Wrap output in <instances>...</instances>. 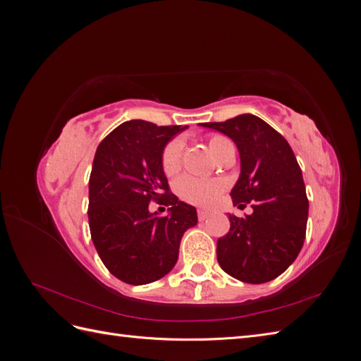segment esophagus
Here are the masks:
<instances>
[{
	"mask_svg": "<svg viewBox=\"0 0 361 361\" xmlns=\"http://www.w3.org/2000/svg\"><path fill=\"white\" fill-rule=\"evenodd\" d=\"M209 215H211V212H209V211H204V209H199V211H197V216H199V220H200V221L206 220V218L209 216Z\"/></svg>",
	"mask_w": 361,
	"mask_h": 361,
	"instance_id": "1",
	"label": "esophagus"
}]
</instances>
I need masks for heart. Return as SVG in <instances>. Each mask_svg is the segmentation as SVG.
<instances>
[{
  "label": "heart",
  "mask_w": 361,
  "mask_h": 361,
  "mask_svg": "<svg viewBox=\"0 0 361 361\" xmlns=\"http://www.w3.org/2000/svg\"><path fill=\"white\" fill-rule=\"evenodd\" d=\"M209 149L215 157H218L221 152L231 146L232 143L227 138L221 135H212L209 137ZM182 152H183V141L180 138H174L166 145L161 154V167L166 176H173L180 169L182 162ZM224 190V183L221 180H203L195 179L191 176H183L176 183V191L179 197L185 202L197 206H207L211 204L218 195Z\"/></svg>",
  "instance_id": "obj_1"
}]
</instances>
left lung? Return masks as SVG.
<instances>
[{
  "instance_id": "1",
  "label": "left lung",
  "mask_w": 361,
  "mask_h": 361,
  "mask_svg": "<svg viewBox=\"0 0 361 361\" xmlns=\"http://www.w3.org/2000/svg\"><path fill=\"white\" fill-rule=\"evenodd\" d=\"M231 137L241 157V174L231 197L253 214L228 215L231 228L218 239L220 267L238 280L260 285L274 280L297 259L309 216L301 169L286 138L253 114L202 123Z\"/></svg>"
}]
</instances>
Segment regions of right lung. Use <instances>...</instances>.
I'll list each match as a JSON object with an SVG mask.
<instances>
[{"instance_id": "1", "label": "right lung", "mask_w": 361, "mask_h": 361, "mask_svg": "<svg viewBox=\"0 0 361 361\" xmlns=\"http://www.w3.org/2000/svg\"><path fill=\"white\" fill-rule=\"evenodd\" d=\"M185 128L129 120L97 146L89 180L92 241L106 269L128 285L159 280L176 265L187 228L197 224L195 207L170 192L161 154ZM157 201L169 215L148 211Z\"/></svg>"}]
</instances>
